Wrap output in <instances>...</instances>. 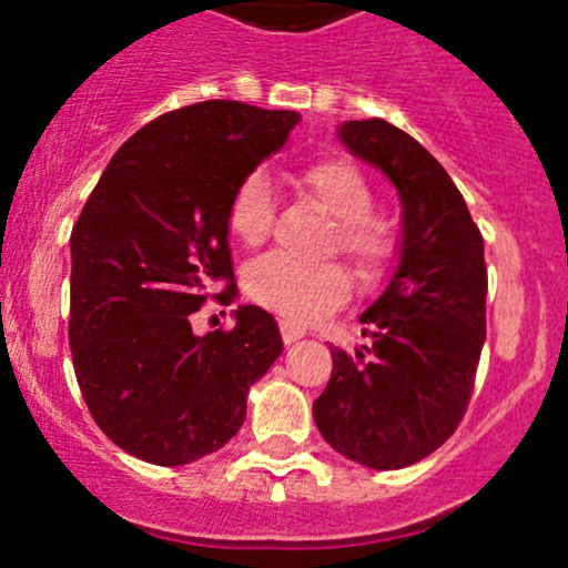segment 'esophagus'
Masks as SVG:
<instances>
[{
  "instance_id": "34e87169",
  "label": "esophagus",
  "mask_w": 568,
  "mask_h": 568,
  "mask_svg": "<svg viewBox=\"0 0 568 568\" xmlns=\"http://www.w3.org/2000/svg\"><path fill=\"white\" fill-rule=\"evenodd\" d=\"M280 335H283V341L291 346V343H296L300 337H305L307 332H305V326L294 324V321H280Z\"/></svg>"
}]
</instances>
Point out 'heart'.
Wrapping results in <instances>:
<instances>
[{
	"mask_svg": "<svg viewBox=\"0 0 568 568\" xmlns=\"http://www.w3.org/2000/svg\"><path fill=\"white\" fill-rule=\"evenodd\" d=\"M296 189L335 220L332 250L352 257L363 274H379L398 250L395 225L376 214L374 183L363 168L343 156L305 164L294 175ZM227 231L244 247H261L272 231V189L261 173H250L227 203ZM244 291L252 302L280 313L294 324H311L337 311L352 296V274L341 263L305 266L272 252L244 272Z\"/></svg>",
	"mask_w": 568,
	"mask_h": 568,
	"instance_id": "b5f03b06",
	"label": "heart"
}]
</instances>
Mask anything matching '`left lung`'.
Returning a JSON list of instances; mask_svg holds the SVG:
<instances>
[{"label":"left lung","mask_w":568,"mask_h":568,"mask_svg":"<svg viewBox=\"0 0 568 568\" xmlns=\"http://www.w3.org/2000/svg\"><path fill=\"white\" fill-rule=\"evenodd\" d=\"M337 136L398 189L404 236L390 285L359 316L371 357L329 348L313 417L346 459L400 469L434 454L467 412L486 341L484 236L415 136L382 118L348 120Z\"/></svg>","instance_id":"obj_1"}]
</instances>
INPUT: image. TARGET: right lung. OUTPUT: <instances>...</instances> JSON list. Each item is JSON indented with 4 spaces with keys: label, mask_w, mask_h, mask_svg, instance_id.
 Segmentation results:
<instances>
[{
    "label": "right lung",
    "mask_w": 568,
    "mask_h": 568,
    "mask_svg": "<svg viewBox=\"0 0 568 568\" xmlns=\"http://www.w3.org/2000/svg\"><path fill=\"white\" fill-rule=\"evenodd\" d=\"M300 114L200 101L120 145L71 233L73 371L90 415L125 454L178 467L220 450L250 387L283 354L277 324L242 305L233 329L194 335L209 288H236L227 203L285 145Z\"/></svg>",
    "instance_id": "right-lung-1"
}]
</instances>
